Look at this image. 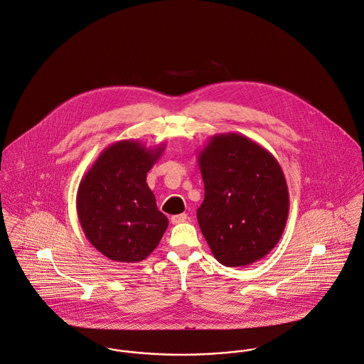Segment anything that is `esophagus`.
<instances>
[{"instance_id": "1", "label": "esophagus", "mask_w": 364, "mask_h": 364, "mask_svg": "<svg viewBox=\"0 0 364 364\" xmlns=\"http://www.w3.org/2000/svg\"><path fill=\"white\" fill-rule=\"evenodd\" d=\"M186 220H188V215H185V213L175 215V216L171 218V222H172L173 225H179V223H183V222H186Z\"/></svg>"}]
</instances>
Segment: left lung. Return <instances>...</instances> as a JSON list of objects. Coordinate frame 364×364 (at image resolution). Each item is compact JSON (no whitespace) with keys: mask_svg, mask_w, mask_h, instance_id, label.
<instances>
[{"mask_svg":"<svg viewBox=\"0 0 364 364\" xmlns=\"http://www.w3.org/2000/svg\"><path fill=\"white\" fill-rule=\"evenodd\" d=\"M205 199L196 212L215 258L250 265L279 242L289 210L284 172L271 152L242 134L213 135L199 152Z\"/></svg>","mask_w":364,"mask_h":364,"instance_id":"8db88e82","label":"left lung"}]
</instances>
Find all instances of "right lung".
Instances as JSON below:
<instances>
[{
    "label": "right lung",
    "mask_w": 364,
    "mask_h": 364,
    "mask_svg": "<svg viewBox=\"0 0 364 364\" xmlns=\"http://www.w3.org/2000/svg\"><path fill=\"white\" fill-rule=\"evenodd\" d=\"M165 144L145 148L135 139L109 145L82 178L76 206L92 245L119 262L145 259L161 242L166 216L158 210L146 172Z\"/></svg>",
    "instance_id": "obj_1"
}]
</instances>
